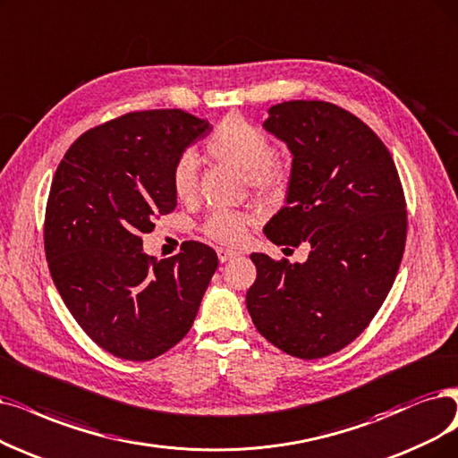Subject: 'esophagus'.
<instances>
[{"label": "esophagus", "mask_w": 458, "mask_h": 458, "mask_svg": "<svg viewBox=\"0 0 458 458\" xmlns=\"http://www.w3.org/2000/svg\"><path fill=\"white\" fill-rule=\"evenodd\" d=\"M236 255H239V251H233V250H224V248H219V250H217V259L222 261V263H227V261L234 259Z\"/></svg>", "instance_id": "esophagus-1"}]
</instances>
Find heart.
Listing matches in <instances>:
<instances>
[{
	"mask_svg": "<svg viewBox=\"0 0 458 458\" xmlns=\"http://www.w3.org/2000/svg\"><path fill=\"white\" fill-rule=\"evenodd\" d=\"M205 154L219 163L244 171L253 191L265 197H276L287 186V167L272 154L268 137L241 114H229L219 120L205 140ZM197 161L191 154H182L171 174L173 191L180 200H190L197 191ZM253 222L250 214L236 210H216L203 225V231L219 244H239Z\"/></svg>",
	"mask_w": 458,
	"mask_h": 458,
	"instance_id": "heart-1",
	"label": "heart"
}]
</instances>
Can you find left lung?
<instances>
[{"label":"left lung","mask_w":458,"mask_h":458,"mask_svg":"<svg viewBox=\"0 0 458 458\" xmlns=\"http://www.w3.org/2000/svg\"><path fill=\"white\" fill-rule=\"evenodd\" d=\"M265 130L293 154L285 207L265 227L276 246L310 244L306 263L251 253L255 328L299 359L353 342L393 287L408 233L394 161L370 127L327 101L270 106Z\"/></svg>","instance_id":"left-lung-1"}]
</instances>
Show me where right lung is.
<instances>
[{"mask_svg":"<svg viewBox=\"0 0 458 458\" xmlns=\"http://www.w3.org/2000/svg\"><path fill=\"white\" fill-rule=\"evenodd\" d=\"M210 123L180 108L127 113L82 133L52 180L45 253L82 331L125 360H150L188 335L217 268L186 242L174 258L142 251L156 217L176 208L173 167Z\"/></svg>","mask_w":458,"mask_h":458,"instance_id":"right-lung-1","label":"right lung"}]
</instances>
